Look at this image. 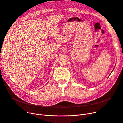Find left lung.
<instances>
[{
	"label": "left lung",
	"mask_w": 123,
	"mask_h": 123,
	"mask_svg": "<svg viewBox=\"0 0 123 123\" xmlns=\"http://www.w3.org/2000/svg\"><path fill=\"white\" fill-rule=\"evenodd\" d=\"M113 71V70H112V71ZM112 72H111V73H112ZM110 75H109V76H110Z\"/></svg>",
	"instance_id": "left-lung-1"
}]
</instances>
